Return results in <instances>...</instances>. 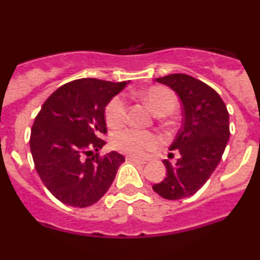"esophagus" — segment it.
<instances>
[{
  "label": "esophagus",
  "instance_id": "obj_1",
  "mask_svg": "<svg viewBox=\"0 0 260 260\" xmlns=\"http://www.w3.org/2000/svg\"><path fill=\"white\" fill-rule=\"evenodd\" d=\"M126 161H127V162L137 164V165H144V164H145V161L138 160V159H134V157H131V156H127V157H126Z\"/></svg>",
  "mask_w": 260,
  "mask_h": 260
}]
</instances>
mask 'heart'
<instances>
[{"mask_svg":"<svg viewBox=\"0 0 260 260\" xmlns=\"http://www.w3.org/2000/svg\"><path fill=\"white\" fill-rule=\"evenodd\" d=\"M140 98L153 109L159 116L172 113L177 106V99L172 91L161 86H153L140 92ZM106 122L110 127L117 128L126 122L127 101L122 95H117L110 101L105 111ZM111 145L120 153L128 156L142 159L148 151H153L161 145V139L157 134L148 131H139L134 128L118 131L113 134Z\"/></svg>","mask_w":260,"mask_h":260,"instance_id":"heart-1","label":"heart"}]
</instances>
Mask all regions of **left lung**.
<instances>
[{"label": "left lung", "instance_id": "left-lung-1", "mask_svg": "<svg viewBox=\"0 0 260 260\" xmlns=\"http://www.w3.org/2000/svg\"><path fill=\"white\" fill-rule=\"evenodd\" d=\"M155 80L177 92L183 109V123L170 147L181 156L176 165L164 160L168 174L153 186L160 197L177 201L198 192L219 165L230 138L229 112L211 86L188 74Z\"/></svg>", "mask_w": 260, "mask_h": 260}]
</instances>
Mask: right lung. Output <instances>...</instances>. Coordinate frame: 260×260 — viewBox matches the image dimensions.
<instances>
[{"mask_svg":"<svg viewBox=\"0 0 260 260\" xmlns=\"http://www.w3.org/2000/svg\"><path fill=\"white\" fill-rule=\"evenodd\" d=\"M95 78L72 80L47 98L35 117L30 151L45 187L66 205L86 208L107 192L123 155L89 156L105 144V107L126 86Z\"/></svg>","mask_w":260,"mask_h":260,"instance_id":"right-lung-1","label":"right lung"}]
</instances>
